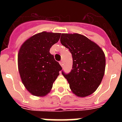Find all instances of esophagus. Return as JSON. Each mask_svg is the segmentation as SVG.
<instances>
[{"instance_id":"1","label":"esophagus","mask_w":122,"mask_h":122,"mask_svg":"<svg viewBox=\"0 0 122 122\" xmlns=\"http://www.w3.org/2000/svg\"><path fill=\"white\" fill-rule=\"evenodd\" d=\"M59 64L61 65V66H63V61L62 60V61H61L60 62H59Z\"/></svg>"}]
</instances>
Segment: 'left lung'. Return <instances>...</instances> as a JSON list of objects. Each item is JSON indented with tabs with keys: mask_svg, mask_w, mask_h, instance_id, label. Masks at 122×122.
<instances>
[{
	"mask_svg": "<svg viewBox=\"0 0 122 122\" xmlns=\"http://www.w3.org/2000/svg\"><path fill=\"white\" fill-rule=\"evenodd\" d=\"M61 44L72 57L71 72L62 74L72 92L78 97L90 95L97 90L105 74V56L99 46L80 34H61Z\"/></svg>",
	"mask_w": 122,
	"mask_h": 122,
	"instance_id": "left-lung-1",
	"label": "left lung"
}]
</instances>
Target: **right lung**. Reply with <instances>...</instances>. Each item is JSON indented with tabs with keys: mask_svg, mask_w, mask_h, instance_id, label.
<instances>
[{
	"mask_svg": "<svg viewBox=\"0 0 122 122\" xmlns=\"http://www.w3.org/2000/svg\"><path fill=\"white\" fill-rule=\"evenodd\" d=\"M59 33L42 32L23 44L18 53V69L26 89L35 96H44L50 92L62 67L50 53L59 41Z\"/></svg>",
	"mask_w": 122,
	"mask_h": 122,
	"instance_id": "add662e5",
	"label": "right lung"
}]
</instances>
